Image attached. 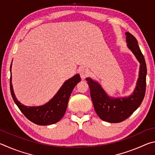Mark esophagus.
Wrapping results in <instances>:
<instances>
[{
    "mask_svg": "<svg viewBox=\"0 0 155 155\" xmlns=\"http://www.w3.org/2000/svg\"><path fill=\"white\" fill-rule=\"evenodd\" d=\"M80 74L81 78H82V79L84 80L88 75V70L86 69V68L83 67L80 70Z\"/></svg>",
    "mask_w": 155,
    "mask_h": 155,
    "instance_id": "obj_1",
    "label": "esophagus"
}]
</instances>
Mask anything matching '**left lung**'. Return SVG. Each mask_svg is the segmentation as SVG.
<instances>
[{
    "label": "left lung",
    "instance_id": "obj_1",
    "mask_svg": "<svg viewBox=\"0 0 155 155\" xmlns=\"http://www.w3.org/2000/svg\"><path fill=\"white\" fill-rule=\"evenodd\" d=\"M125 35L127 47L140 63L139 78L133 94L126 97L113 98L107 95L98 82L89 78L86 79L97 115L101 120L111 123H120L128 118L142 104L146 93L147 69L144 57L135 37L128 32Z\"/></svg>",
    "mask_w": 155,
    "mask_h": 155
}]
</instances>
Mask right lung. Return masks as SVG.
I'll return each instance as SVG.
<instances>
[{"label": "right lung", "instance_id": "add662e5", "mask_svg": "<svg viewBox=\"0 0 155 155\" xmlns=\"http://www.w3.org/2000/svg\"><path fill=\"white\" fill-rule=\"evenodd\" d=\"M12 69L11 64L10 71ZM81 81L79 74H76L65 82L55 96L43 105L37 107H27L19 102L13 93L12 83V72L10 78V91L15 104L26 117L38 125H50L58 123L66 112L68 101L71 94L78 83Z\"/></svg>", "mask_w": 155, "mask_h": 155}]
</instances>
